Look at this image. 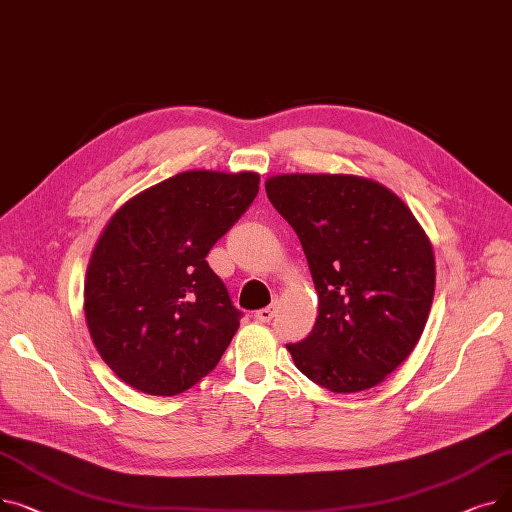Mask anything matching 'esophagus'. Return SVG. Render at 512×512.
<instances>
[{"label": "esophagus", "instance_id": "esophagus-1", "mask_svg": "<svg viewBox=\"0 0 512 512\" xmlns=\"http://www.w3.org/2000/svg\"><path fill=\"white\" fill-rule=\"evenodd\" d=\"M276 305H278V303H272L270 307L259 309V311L255 313V319H257V321H263V324H267V321H272V317L276 315Z\"/></svg>", "mask_w": 512, "mask_h": 512}]
</instances>
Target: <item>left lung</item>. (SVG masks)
I'll use <instances>...</instances> for the list:
<instances>
[{
	"label": "left lung",
	"mask_w": 512,
	"mask_h": 512,
	"mask_svg": "<svg viewBox=\"0 0 512 512\" xmlns=\"http://www.w3.org/2000/svg\"><path fill=\"white\" fill-rule=\"evenodd\" d=\"M265 193L297 232L317 290L311 334L286 344L294 365L338 394L382 384L432 309L429 236L405 201L365 176L278 174Z\"/></svg>",
	"instance_id": "left-lung-1"
}]
</instances>
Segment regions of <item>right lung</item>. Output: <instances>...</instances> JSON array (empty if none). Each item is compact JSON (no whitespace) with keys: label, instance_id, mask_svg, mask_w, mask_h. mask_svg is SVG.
Wrapping results in <instances>:
<instances>
[{"label":"right lung","instance_id":"obj_1","mask_svg":"<svg viewBox=\"0 0 512 512\" xmlns=\"http://www.w3.org/2000/svg\"><path fill=\"white\" fill-rule=\"evenodd\" d=\"M259 193L257 172L188 170L130 197L105 224L85 276L97 353L151 396L193 388L240 326L205 257Z\"/></svg>","mask_w":512,"mask_h":512}]
</instances>
